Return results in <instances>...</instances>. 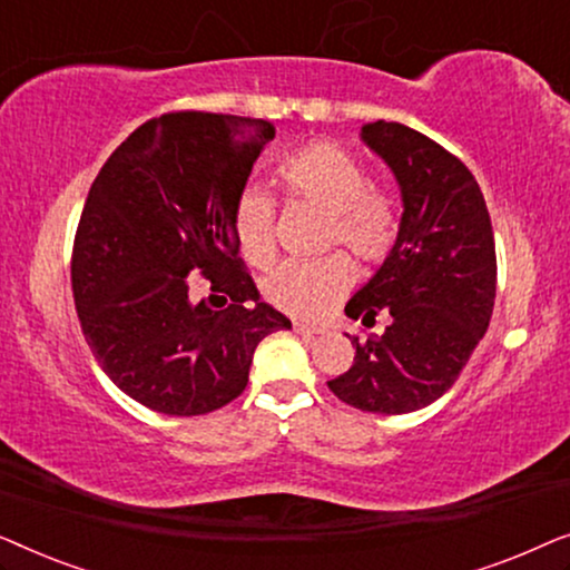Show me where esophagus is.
<instances>
[{
    "mask_svg": "<svg viewBox=\"0 0 570 570\" xmlns=\"http://www.w3.org/2000/svg\"><path fill=\"white\" fill-rule=\"evenodd\" d=\"M293 330L301 334V337H316V334H322V330H318V326H311V324H301V322H295L293 324Z\"/></svg>",
    "mask_w": 570,
    "mask_h": 570,
    "instance_id": "1",
    "label": "esophagus"
}]
</instances>
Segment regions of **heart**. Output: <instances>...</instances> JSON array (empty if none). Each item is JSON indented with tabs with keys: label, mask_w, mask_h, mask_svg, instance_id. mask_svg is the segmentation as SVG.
I'll return each instance as SVG.
<instances>
[{
	"label": "heart",
	"mask_w": 570,
	"mask_h": 570,
	"mask_svg": "<svg viewBox=\"0 0 570 570\" xmlns=\"http://www.w3.org/2000/svg\"><path fill=\"white\" fill-rule=\"evenodd\" d=\"M277 181L291 199L324 213V244H342L357 259L384 262L400 236L396 202L384 186L368 181L363 160L334 139L287 153L277 163ZM275 202L262 189H246L236 205V236L252 264H269L275 256ZM355 269L347 256L330 254L316 262H291L267 283V298L279 311L301 318L322 316L350 285Z\"/></svg>",
	"instance_id": "1"
}]
</instances>
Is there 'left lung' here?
<instances>
[{
    "label": "left lung",
    "mask_w": 570,
    "mask_h": 570,
    "mask_svg": "<svg viewBox=\"0 0 570 570\" xmlns=\"http://www.w3.org/2000/svg\"><path fill=\"white\" fill-rule=\"evenodd\" d=\"M363 145L386 163L402 194L400 236L345 314L386 332L350 337L355 361L330 389L379 415L423 410L454 386L495 303L493 225L478 181L462 160L400 121H371Z\"/></svg>",
    "instance_id": "left-lung-1"
}]
</instances>
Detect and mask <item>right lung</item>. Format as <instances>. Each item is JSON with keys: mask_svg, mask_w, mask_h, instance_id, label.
Returning <instances> with one entry per match:
<instances>
[{"mask_svg": "<svg viewBox=\"0 0 570 570\" xmlns=\"http://www.w3.org/2000/svg\"><path fill=\"white\" fill-rule=\"evenodd\" d=\"M272 139L264 119L166 114L116 147L85 199L72 254L82 334L106 376L163 415L225 407L256 345L291 330L238 259L236 205ZM194 274L220 312L193 301Z\"/></svg>", "mask_w": 570, "mask_h": 570, "instance_id": "right-lung-1", "label": "right lung"}]
</instances>
